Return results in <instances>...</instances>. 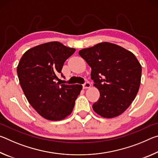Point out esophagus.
<instances>
[{"label":"esophagus","mask_w":158,"mask_h":158,"mask_svg":"<svg viewBox=\"0 0 158 158\" xmlns=\"http://www.w3.org/2000/svg\"><path fill=\"white\" fill-rule=\"evenodd\" d=\"M90 86H91V84H90L89 81L85 82L84 84H83V88H84V89H89V88H90Z\"/></svg>","instance_id":"1"}]
</instances>
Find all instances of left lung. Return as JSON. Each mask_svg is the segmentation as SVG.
I'll list each match as a JSON object with an SVG mask.
<instances>
[{"mask_svg": "<svg viewBox=\"0 0 158 158\" xmlns=\"http://www.w3.org/2000/svg\"><path fill=\"white\" fill-rule=\"evenodd\" d=\"M79 53L91 68V79L100 93L93 110L106 118L120 116L139 89L141 65L137 58L125 48L107 42L83 49Z\"/></svg>", "mask_w": 158, "mask_h": 158, "instance_id": "8db88e82", "label": "left lung"}]
</instances>
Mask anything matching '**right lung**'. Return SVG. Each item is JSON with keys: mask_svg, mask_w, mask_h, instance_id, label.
Masks as SVG:
<instances>
[{"mask_svg": "<svg viewBox=\"0 0 158 158\" xmlns=\"http://www.w3.org/2000/svg\"><path fill=\"white\" fill-rule=\"evenodd\" d=\"M74 52L60 42H50L26 51L18 64L19 80L26 99L47 120L60 121L70 115L82 89L80 84L56 82L58 73Z\"/></svg>", "mask_w": 158, "mask_h": 158, "instance_id": "right-lung-1", "label": "right lung"}]
</instances>
